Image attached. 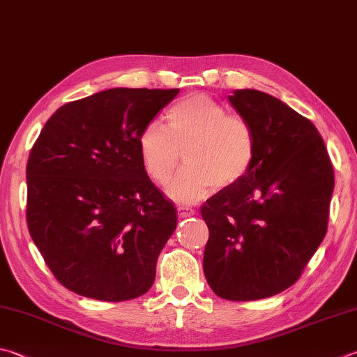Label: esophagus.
Segmentation results:
<instances>
[{
  "label": "esophagus",
  "instance_id": "esophagus-1",
  "mask_svg": "<svg viewBox=\"0 0 357 357\" xmlns=\"http://www.w3.org/2000/svg\"><path fill=\"white\" fill-rule=\"evenodd\" d=\"M177 213H178V218L185 219V218L194 216V214H196V210H194V208H190V206L178 205V206H177Z\"/></svg>",
  "mask_w": 357,
  "mask_h": 357
}]
</instances>
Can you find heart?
Here are the masks:
<instances>
[{"instance_id": "1", "label": "heart", "mask_w": 357, "mask_h": 357, "mask_svg": "<svg viewBox=\"0 0 357 357\" xmlns=\"http://www.w3.org/2000/svg\"><path fill=\"white\" fill-rule=\"evenodd\" d=\"M167 126L152 119L139 132L138 151L146 172L166 185L177 169L181 149L186 166L167 188L171 199L191 204L214 190L233 186L252 169L257 137L252 124L224 104L196 93L172 104Z\"/></svg>"}]
</instances>
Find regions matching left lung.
<instances>
[{"mask_svg":"<svg viewBox=\"0 0 357 357\" xmlns=\"http://www.w3.org/2000/svg\"><path fill=\"white\" fill-rule=\"evenodd\" d=\"M228 99L253 127L257 157L244 178L200 208L210 230L204 272L220 298L250 301L291 287L317 252L334 171L307 118L258 90H236Z\"/></svg>","mask_w":357,"mask_h":357,"instance_id":"8db88e82","label":"left lung"}]
</instances>
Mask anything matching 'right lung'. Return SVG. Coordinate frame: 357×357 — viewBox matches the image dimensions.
I'll list each match as a JSON object with an SVG mask.
<instances>
[{
    "mask_svg": "<svg viewBox=\"0 0 357 357\" xmlns=\"http://www.w3.org/2000/svg\"><path fill=\"white\" fill-rule=\"evenodd\" d=\"M178 89H112L60 107L33 143L26 220L54 277L102 301L146 294L176 208L152 183L138 151L143 127Z\"/></svg>",
    "mask_w": 357,
    "mask_h": 357,
    "instance_id": "right-lung-1",
    "label": "right lung"
}]
</instances>
